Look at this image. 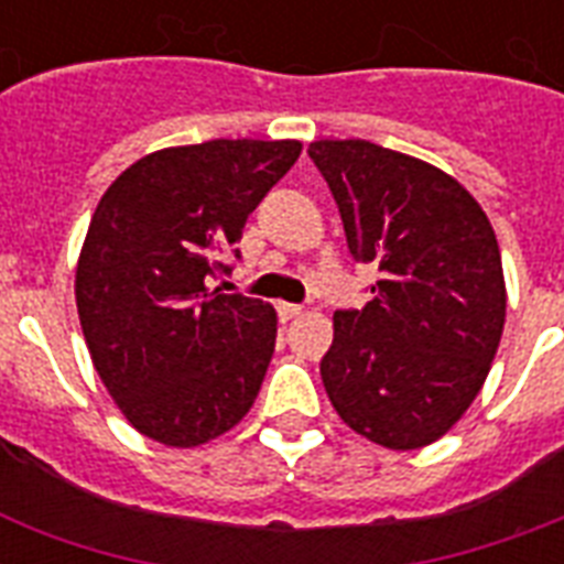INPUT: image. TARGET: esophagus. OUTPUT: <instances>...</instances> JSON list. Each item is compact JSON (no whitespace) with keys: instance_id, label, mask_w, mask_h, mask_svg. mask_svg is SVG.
I'll return each mask as SVG.
<instances>
[{"instance_id":"34e87169","label":"esophagus","mask_w":564,"mask_h":564,"mask_svg":"<svg viewBox=\"0 0 564 564\" xmlns=\"http://www.w3.org/2000/svg\"><path fill=\"white\" fill-rule=\"evenodd\" d=\"M278 316H281L283 322H290V318L301 316V307L299 304H286V301H281V304H278Z\"/></svg>"}]
</instances>
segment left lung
Wrapping results in <instances>:
<instances>
[{"label": "left lung", "mask_w": 564, "mask_h": 564, "mask_svg": "<svg viewBox=\"0 0 564 564\" xmlns=\"http://www.w3.org/2000/svg\"><path fill=\"white\" fill-rule=\"evenodd\" d=\"M310 161L343 216L348 251L380 281L336 310L327 398L360 436L415 451L480 392L503 334L507 286L486 213L436 166L369 140H318Z\"/></svg>", "instance_id": "1"}]
</instances>
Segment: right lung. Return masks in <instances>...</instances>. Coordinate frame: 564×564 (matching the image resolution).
I'll return each mask as SVG.
<instances>
[{
	"instance_id": "obj_1",
	"label": "right lung",
	"mask_w": 564,
	"mask_h": 564,
	"mask_svg": "<svg viewBox=\"0 0 564 564\" xmlns=\"http://www.w3.org/2000/svg\"><path fill=\"white\" fill-rule=\"evenodd\" d=\"M299 140H207L145 154L93 213L75 301L101 383L143 436L195 447L254 403L272 304L225 295L246 219L299 161Z\"/></svg>"
}]
</instances>
